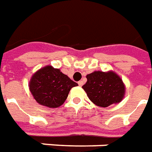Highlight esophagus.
Segmentation results:
<instances>
[{
  "label": "esophagus",
  "instance_id": "34e87169",
  "mask_svg": "<svg viewBox=\"0 0 152 152\" xmlns=\"http://www.w3.org/2000/svg\"><path fill=\"white\" fill-rule=\"evenodd\" d=\"M78 85H79L80 86H82L83 85H84V82H83L82 80H80L79 82H78Z\"/></svg>",
  "mask_w": 152,
  "mask_h": 152
}]
</instances>
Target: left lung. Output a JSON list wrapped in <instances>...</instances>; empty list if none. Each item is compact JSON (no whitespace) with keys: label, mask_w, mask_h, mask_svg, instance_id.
<instances>
[{"label":"left lung","mask_w":152,"mask_h":152,"mask_svg":"<svg viewBox=\"0 0 152 152\" xmlns=\"http://www.w3.org/2000/svg\"><path fill=\"white\" fill-rule=\"evenodd\" d=\"M87 82L82 86L87 96L95 105L102 107L121 102L125 93L123 80L112 71H97L86 76Z\"/></svg>","instance_id":"8db88e82"}]
</instances>
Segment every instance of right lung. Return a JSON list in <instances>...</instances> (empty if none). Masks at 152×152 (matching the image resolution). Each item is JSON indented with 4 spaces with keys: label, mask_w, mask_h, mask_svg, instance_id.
<instances>
[{
    "label": "right lung",
    "mask_w": 152,
    "mask_h": 152,
    "mask_svg": "<svg viewBox=\"0 0 152 152\" xmlns=\"http://www.w3.org/2000/svg\"><path fill=\"white\" fill-rule=\"evenodd\" d=\"M77 86L59 69L45 66L31 76L29 89L39 104L56 108L65 102L71 89Z\"/></svg>",
    "instance_id": "right-lung-1"
}]
</instances>
